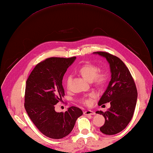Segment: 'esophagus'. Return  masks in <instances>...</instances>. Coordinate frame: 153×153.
<instances>
[{"mask_svg":"<svg viewBox=\"0 0 153 153\" xmlns=\"http://www.w3.org/2000/svg\"><path fill=\"white\" fill-rule=\"evenodd\" d=\"M84 114L85 115H95V113L92 110H86L84 112Z\"/></svg>","mask_w":153,"mask_h":153,"instance_id":"esophagus-1","label":"esophagus"}]
</instances>
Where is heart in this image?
Masks as SVG:
<instances>
[{"label":"heart","mask_w":153,"mask_h":153,"mask_svg":"<svg viewBox=\"0 0 153 153\" xmlns=\"http://www.w3.org/2000/svg\"><path fill=\"white\" fill-rule=\"evenodd\" d=\"M77 72L86 81H91L94 85L97 87H100L105 84L108 77L107 73L105 71H98L97 66L92 64H84L78 69ZM71 82V77H67L66 84L68 88L69 87ZM91 97H92V95H91ZM84 103L86 104H89L91 103V100L88 99H85Z\"/></svg>","instance_id":"obj_1"}]
</instances>
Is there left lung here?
<instances>
[{
    "label": "left lung",
    "instance_id": "obj_1",
    "mask_svg": "<svg viewBox=\"0 0 153 153\" xmlns=\"http://www.w3.org/2000/svg\"><path fill=\"white\" fill-rule=\"evenodd\" d=\"M93 54L107 59L111 72L110 81L98 102L99 105L110 102V107L105 112L96 111L105 120L100 130L105 134H115L123 130L131 121L137 102V89L129 70L121 59L106 52Z\"/></svg>",
    "mask_w": 153,
    "mask_h": 153
}]
</instances>
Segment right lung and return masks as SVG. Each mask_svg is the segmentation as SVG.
Here are the masks:
<instances>
[{
  "mask_svg": "<svg viewBox=\"0 0 153 153\" xmlns=\"http://www.w3.org/2000/svg\"><path fill=\"white\" fill-rule=\"evenodd\" d=\"M76 59L48 58L37 64L27 81L25 110L34 125L47 137H65L73 129L77 119L83 114L76 107L68 108L65 112L55 111V105L64 96L63 76Z\"/></svg>",
  "mask_w": 153,
  "mask_h": 153,
  "instance_id": "add662e5",
  "label": "right lung"
}]
</instances>
